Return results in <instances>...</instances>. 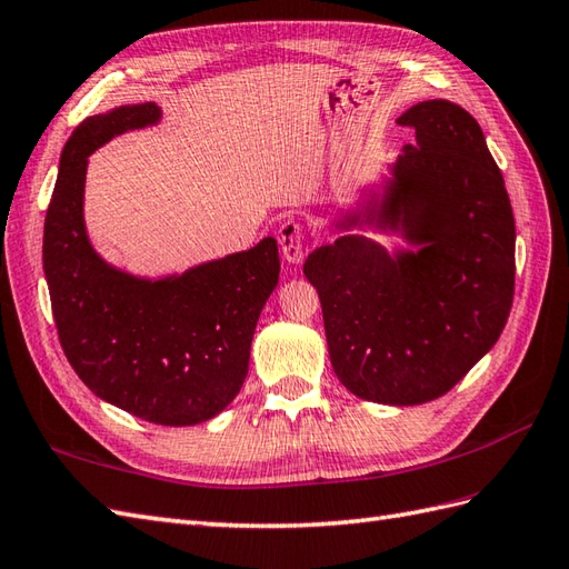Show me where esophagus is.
<instances>
[{"label":"esophagus","instance_id":"obj_1","mask_svg":"<svg viewBox=\"0 0 569 569\" xmlns=\"http://www.w3.org/2000/svg\"><path fill=\"white\" fill-rule=\"evenodd\" d=\"M279 244L288 264H300L305 257V223L288 218L279 228Z\"/></svg>","mask_w":569,"mask_h":569}]
</instances>
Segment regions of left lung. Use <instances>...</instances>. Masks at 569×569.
<instances>
[{
	"label": "left lung",
	"instance_id": "obj_1",
	"mask_svg": "<svg viewBox=\"0 0 569 569\" xmlns=\"http://www.w3.org/2000/svg\"><path fill=\"white\" fill-rule=\"evenodd\" d=\"M416 141L382 194L341 216V230L401 232L389 254L366 236L317 247L305 276L322 302L333 372L356 397L416 406L447 395L483 358L515 298V216L483 129L449 100L397 120Z\"/></svg>",
	"mask_w": 569,
	"mask_h": 569
}]
</instances>
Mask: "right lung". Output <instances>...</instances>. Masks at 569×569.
Returning a JSON list of instances; mask_svg holds the SVG:
<instances>
[{
	"mask_svg": "<svg viewBox=\"0 0 569 569\" xmlns=\"http://www.w3.org/2000/svg\"><path fill=\"white\" fill-rule=\"evenodd\" d=\"M160 120L156 103L86 118L60 158L42 236V269L69 366L96 397L156 426H197L238 397L257 319L279 283V244L207 261L168 279L106 264L86 236L89 156Z\"/></svg>",
	"mask_w": 569,
	"mask_h": 569,
	"instance_id": "1",
	"label": "right lung"
}]
</instances>
